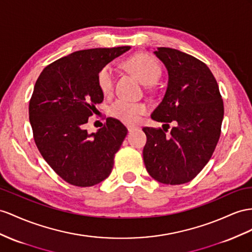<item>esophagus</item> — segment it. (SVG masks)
<instances>
[{
	"label": "esophagus",
	"mask_w": 252,
	"mask_h": 252,
	"mask_svg": "<svg viewBox=\"0 0 252 252\" xmlns=\"http://www.w3.org/2000/svg\"><path fill=\"white\" fill-rule=\"evenodd\" d=\"M126 128H127V131H128V132H132V131H134V130H136V128H138V127H137V126H135L128 125V126H126Z\"/></svg>",
	"instance_id": "obj_1"
}]
</instances>
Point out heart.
I'll return each mask as SVG.
<instances>
[{"label":"heart","mask_w":252,"mask_h":252,"mask_svg":"<svg viewBox=\"0 0 252 252\" xmlns=\"http://www.w3.org/2000/svg\"><path fill=\"white\" fill-rule=\"evenodd\" d=\"M126 67L145 85H151L156 83L160 74V67L157 60L145 53H139L128 59L126 62ZM96 80L103 94L107 95L112 94L115 80V71L112 64H105L104 67H102ZM108 112L116 119L126 124H135L138 121L140 116L147 112V107L143 103L117 100L109 106Z\"/></svg>","instance_id":"1"}]
</instances>
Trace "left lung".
Listing matches in <instances>:
<instances>
[{
  "mask_svg": "<svg viewBox=\"0 0 252 252\" xmlns=\"http://www.w3.org/2000/svg\"><path fill=\"white\" fill-rule=\"evenodd\" d=\"M154 54L168 71L162 102L151 118L168 126L144 127L147 136L143 156L147 171L163 184L188 183L208 164L220 136L223 102L209 67L189 54L158 48Z\"/></svg>",
  "mask_w": 252,
  "mask_h": 252,
  "instance_id": "1",
  "label": "left lung"
}]
</instances>
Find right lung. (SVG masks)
<instances>
[{"label": "right lung", "instance_id": "1", "mask_svg": "<svg viewBox=\"0 0 252 252\" xmlns=\"http://www.w3.org/2000/svg\"><path fill=\"white\" fill-rule=\"evenodd\" d=\"M130 49L76 51L50 63L36 81L29 107L35 144L71 185L94 186L111 175L126 127L114 118L92 134L85 126L104 98L96 80L100 69Z\"/></svg>", "mask_w": 252, "mask_h": 252}]
</instances>
